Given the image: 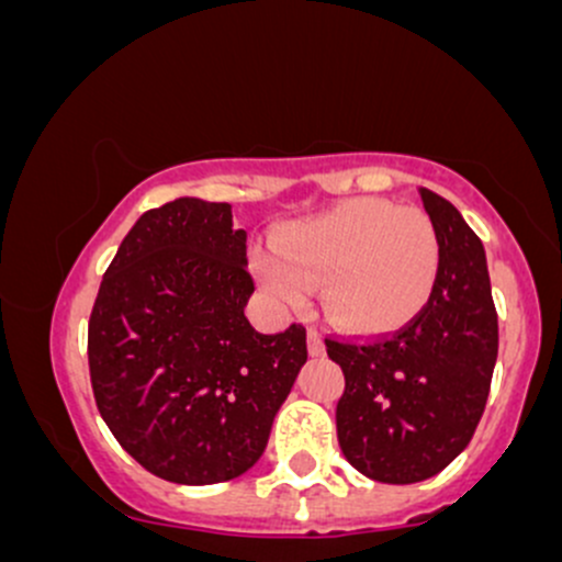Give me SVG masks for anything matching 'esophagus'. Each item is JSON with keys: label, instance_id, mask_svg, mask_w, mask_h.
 <instances>
[{"label": "esophagus", "instance_id": "obj_1", "mask_svg": "<svg viewBox=\"0 0 562 562\" xmlns=\"http://www.w3.org/2000/svg\"><path fill=\"white\" fill-rule=\"evenodd\" d=\"M306 348L312 357H322V353H325V340H322V335L317 330L306 333Z\"/></svg>", "mask_w": 562, "mask_h": 562}]
</instances>
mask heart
Returning a JSON list of instances; mask_svg holds the SVG:
<instances>
[{"label":"heart","mask_w":562,"mask_h":562,"mask_svg":"<svg viewBox=\"0 0 562 562\" xmlns=\"http://www.w3.org/2000/svg\"><path fill=\"white\" fill-rule=\"evenodd\" d=\"M438 235L417 205L351 200L301 218L259 248L263 293L285 308L306 306L322 285V312L351 333H389L415 317L438 277Z\"/></svg>","instance_id":"1"}]
</instances>
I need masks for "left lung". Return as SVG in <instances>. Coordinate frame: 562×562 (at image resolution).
<instances>
[{
  "label": "left lung",
  "mask_w": 562,
  "mask_h": 562,
  "mask_svg": "<svg viewBox=\"0 0 562 562\" xmlns=\"http://www.w3.org/2000/svg\"><path fill=\"white\" fill-rule=\"evenodd\" d=\"M438 235L434 293L409 325L375 340L327 338L346 391L335 406L340 451L380 483L441 473L468 447L496 362V308L483 245L460 211L420 187Z\"/></svg>",
  "instance_id": "obj_1"
}]
</instances>
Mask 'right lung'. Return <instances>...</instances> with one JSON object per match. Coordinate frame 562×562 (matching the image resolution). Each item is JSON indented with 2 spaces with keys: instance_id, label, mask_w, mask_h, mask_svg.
<instances>
[{
  "instance_id": "1",
  "label": "right lung",
  "mask_w": 562,
  "mask_h": 562,
  "mask_svg": "<svg viewBox=\"0 0 562 562\" xmlns=\"http://www.w3.org/2000/svg\"><path fill=\"white\" fill-rule=\"evenodd\" d=\"M248 235L232 205L177 198L137 218L89 317L97 409L142 468L182 486L232 481L259 462L306 364V330L263 335Z\"/></svg>"
}]
</instances>
